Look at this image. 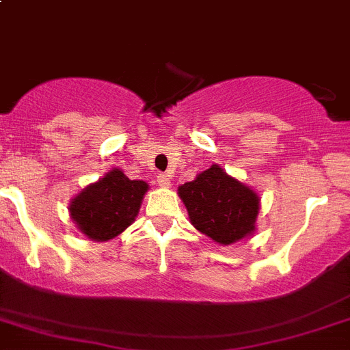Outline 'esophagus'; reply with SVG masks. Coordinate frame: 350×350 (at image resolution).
<instances>
[{
    "label": "esophagus",
    "mask_w": 350,
    "mask_h": 350,
    "mask_svg": "<svg viewBox=\"0 0 350 350\" xmlns=\"http://www.w3.org/2000/svg\"><path fill=\"white\" fill-rule=\"evenodd\" d=\"M157 184H159L161 187H169L171 186V178H169V174H159L157 176Z\"/></svg>",
    "instance_id": "34e87169"
}]
</instances>
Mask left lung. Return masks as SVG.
<instances>
[{
  "instance_id": "obj_1",
  "label": "left lung",
  "mask_w": 350,
  "mask_h": 350,
  "mask_svg": "<svg viewBox=\"0 0 350 350\" xmlns=\"http://www.w3.org/2000/svg\"><path fill=\"white\" fill-rule=\"evenodd\" d=\"M191 224L214 243L229 245L256 231L260 199L217 164L178 189Z\"/></svg>"
}]
</instances>
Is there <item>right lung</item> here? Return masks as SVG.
Returning a JSON list of instances; mask_svg holds the SVG:
<instances>
[{"mask_svg": "<svg viewBox=\"0 0 350 350\" xmlns=\"http://www.w3.org/2000/svg\"><path fill=\"white\" fill-rule=\"evenodd\" d=\"M148 189V183L131 181L114 167L71 199L69 214L86 237L109 241L133 224Z\"/></svg>", "mask_w": 350, "mask_h": 350, "instance_id": "1", "label": "right lung"}]
</instances>
